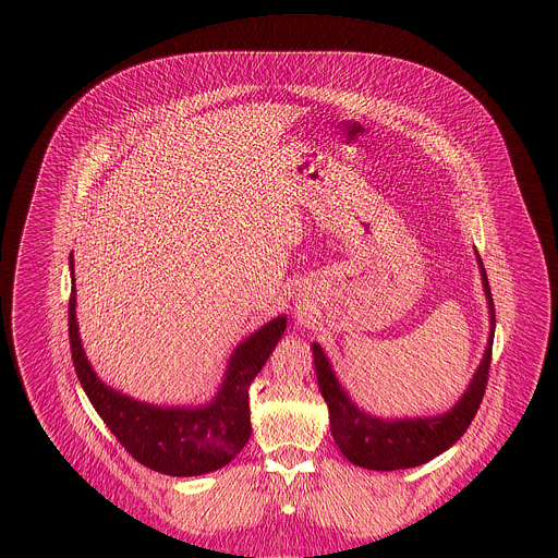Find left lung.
<instances>
[{
    "label": "left lung",
    "mask_w": 558,
    "mask_h": 558,
    "mask_svg": "<svg viewBox=\"0 0 558 558\" xmlns=\"http://www.w3.org/2000/svg\"><path fill=\"white\" fill-rule=\"evenodd\" d=\"M477 259L485 296L489 301L492 328H494L496 326L494 301H492L489 281L478 253ZM492 341L494 339L489 337L485 356L478 365L469 391L447 414L429 416V418H401V421H383L361 412L343 393L337 378L332 376V369L322 348L318 343H314L312 348H314L319 393L330 412V434L335 438V445L352 464L369 471L412 469L434 460L436 456L453 447L464 436V432L469 429L471 421L477 414L478 405L485 396L487 376H489Z\"/></svg>",
    "instance_id": "obj_1"
}]
</instances>
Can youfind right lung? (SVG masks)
Instances as JSON below:
<instances>
[{"label":"right lung","mask_w":558,"mask_h":558,"mask_svg":"<svg viewBox=\"0 0 558 558\" xmlns=\"http://www.w3.org/2000/svg\"><path fill=\"white\" fill-rule=\"evenodd\" d=\"M75 303L73 279L69 337L75 372L85 396L118 442L140 464L171 477L204 475L230 464L251 436L248 387L283 335L286 318L268 322L240 343L213 403L204 408H155L126 398L96 378L81 348Z\"/></svg>","instance_id":"right-lung-1"}]
</instances>
